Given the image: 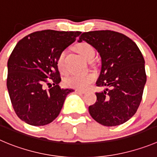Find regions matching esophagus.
Wrapping results in <instances>:
<instances>
[{
	"label": "esophagus",
	"mask_w": 157,
	"mask_h": 157,
	"mask_svg": "<svg viewBox=\"0 0 157 157\" xmlns=\"http://www.w3.org/2000/svg\"><path fill=\"white\" fill-rule=\"evenodd\" d=\"M75 92L77 94H83L86 93V90H75Z\"/></svg>",
	"instance_id": "esophagus-1"
}]
</instances>
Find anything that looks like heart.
<instances>
[{"label":"heart","instance_id":"b5f03b06","mask_svg":"<svg viewBox=\"0 0 157 157\" xmlns=\"http://www.w3.org/2000/svg\"><path fill=\"white\" fill-rule=\"evenodd\" d=\"M77 52L80 54L81 56L87 59L90 60L91 58H94L95 54V51L94 48L89 43L85 42H82L77 44L75 46ZM66 52L62 51L59 53L58 58H57V67H58L59 71L62 74H67V70L64 64V57H65ZM94 74L91 73H84L82 74H74L70 77H67L64 80V84L68 87L76 89H86L88 87L90 83L94 80Z\"/></svg>","mask_w":157,"mask_h":157}]
</instances>
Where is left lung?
I'll return each instance as SVG.
<instances>
[{
    "mask_svg": "<svg viewBox=\"0 0 157 157\" xmlns=\"http://www.w3.org/2000/svg\"><path fill=\"white\" fill-rule=\"evenodd\" d=\"M85 41L98 50L101 70L96 84L106 87L96 93L97 101L89 106L92 118L105 126L126 122L136 114L146 82L145 60L136 43L125 35L110 30L83 32Z\"/></svg>",
    "mask_w": 157,
    "mask_h": 157,
    "instance_id": "8db88e82",
    "label": "left lung"
}]
</instances>
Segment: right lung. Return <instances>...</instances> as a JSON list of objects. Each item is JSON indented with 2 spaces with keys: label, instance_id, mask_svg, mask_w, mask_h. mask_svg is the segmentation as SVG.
I'll return each mask as SVG.
<instances>
[{
  "label": "right lung",
  "instance_id": "obj_1",
  "mask_svg": "<svg viewBox=\"0 0 157 157\" xmlns=\"http://www.w3.org/2000/svg\"><path fill=\"white\" fill-rule=\"evenodd\" d=\"M80 33L39 31L21 39L13 49L8 61L7 87L16 115L27 124L41 126L52 122L67 94L74 91L58 85L61 77L57 58Z\"/></svg>",
  "mask_w": 157,
  "mask_h": 157
}]
</instances>
